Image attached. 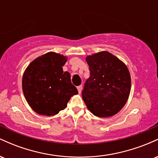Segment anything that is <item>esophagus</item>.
<instances>
[{"instance_id": "34e87169", "label": "esophagus", "mask_w": 158, "mask_h": 158, "mask_svg": "<svg viewBox=\"0 0 158 158\" xmlns=\"http://www.w3.org/2000/svg\"><path fill=\"white\" fill-rule=\"evenodd\" d=\"M81 89H82V86H81V85H79V86H78V87H77V90H78V92H79V94L81 93Z\"/></svg>"}]
</instances>
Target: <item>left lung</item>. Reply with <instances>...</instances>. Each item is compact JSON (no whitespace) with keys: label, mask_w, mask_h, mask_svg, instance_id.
Instances as JSON below:
<instances>
[{"label":"left lung","mask_w":158,"mask_h":158,"mask_svg":"<svg viewBox=\"0 0 158 158\" xmlns=\"http://www.w3.org/2000/svg\"><path fill=\"white\" fill-rule=\"evenodd\" d=\"M90 77L81 96L88 109L99 117L115 115L126 105L131 91V76L122 61L108 51L85 59Z\"/></svg>","instance_id":"8db88e82"}]
</instances>
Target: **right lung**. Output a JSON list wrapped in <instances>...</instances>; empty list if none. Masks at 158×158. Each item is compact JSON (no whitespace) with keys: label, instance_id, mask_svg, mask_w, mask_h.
I'll use <instances>...</instances> for the list:
<instances>
[{"label":"right lung","instance_id":"right-lung-1","mask_svg":"<svg viewBox=\"0 0 158 158\" xmlns=\"http://www.w3.org/2000/svg\"><path fill=\"white\" fill-rule=\"evenodd\" d=\"M68 57L49 52L28 65L22 77V89L27 102L41 115L53 116L64 110L78 90L70 74L63 71Z\"/></svg>","mask_w":158,"mask_h":158}]
</instances>
